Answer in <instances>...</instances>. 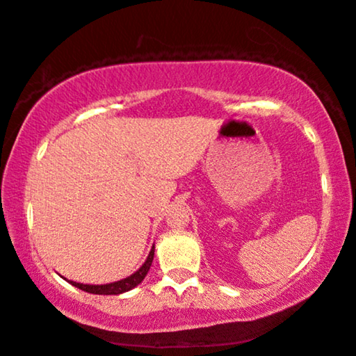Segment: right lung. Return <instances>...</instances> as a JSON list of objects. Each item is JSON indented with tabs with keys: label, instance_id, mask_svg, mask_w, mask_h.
<instances>
[{
	"label": "right lung",
	"instance_id": "add662e5",
	"mask_svg": "<svg viewBox=\"0 0 356 356\" xmlns=\"http://www.w3.org/2000/svg\"><path fill=\"white\" fill-rule=\"evenodd\" d=\"M154 255H155V245L152 247V250L149 253L147 259H145V263L136 270V273L131 274L127 279L112 282V284L87 285V284H79V282H72V280H67V282H70L71 285L77 286V289L83 290V291L93 293V295H120V293H125V291L133 290L134 286H138L140 282L144 280V277H145V275H147L149 269L152 266V261H154Z\"/></svg>",
	"mask_w": 356,
	"mask_h": 356
}]
</instances>
